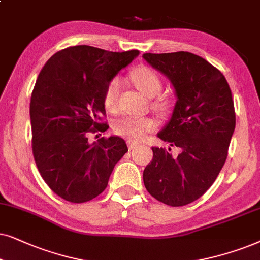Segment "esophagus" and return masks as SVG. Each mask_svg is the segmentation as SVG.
<instances>
[{"label":"esophagus","mask_w":260,"mask_h":260,"mask_svg":"<svg viewBox=\"0 0 260 260\" xmlns=\"http://www.w3.org/2000/svg\"><path fill=\"white\" fill-rule=\"evenodd\" d=\"M138 146H139V143L133 140H128V147H129V150H134V148H137Z\"/></svg>","instance_id":"1"}]
</instances>
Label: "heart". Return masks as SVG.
Returning <instances> with one entry per match:
<instances>
[{
  "label": "heart",
  "instance_id": "heart-1",
  "mask_svg": "<svg viewBox=\"0 0 260 260\" xmlns=\"http://www.w3.org/2000/svg\"><path fill=\"white\" fill-rule=\"evenodd\" d=\"M132 81L140 91L146 96H155L161 90L162 82L159 75L153 69L148 67H139L131 74ZM122 85V79L113 77L106 85L103 92V105L109 112H116L119 107V98ZM171 103L168 99L160 98L153 102V107L161 112H166L170 108ZM157 127V121L151 116H133L126 115L117 119L114 122V132L117 136L129 138L132 140H143L147 133L152 132Z\"/></svg>",
  "mask_w": 260,
  "mask_h": 260
}]
</instances>
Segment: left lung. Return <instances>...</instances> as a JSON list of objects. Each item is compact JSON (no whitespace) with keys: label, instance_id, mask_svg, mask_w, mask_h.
<instances>
[{"label":"left lung","instance_id":"left-lung-1","mask_svg":"<svg viewBox=\"0 0 260 260\" xmlns=\"http://www.w3.org/2000/svg\"><path fill=\"white\" fill-rule=\"evenodd\" d=\"M144 59L168 76L177 102L161 140L179 148L152 147L153 159L144 170L145 188L171 207L189 205L208 190L227 159L235 128L230 85L219 69L190 52L145 53Z\"/></svg>","mask_w":260,"mask_h":260}]
</instances>
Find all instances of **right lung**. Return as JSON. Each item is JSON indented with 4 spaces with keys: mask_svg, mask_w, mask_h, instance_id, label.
<instances>
[{
    "mask_svg": "<svg viewBox=\"0 0 260 260\" xmlns=\"http://www.w3.org/2000/svg\"><path fill=\"white\" fill-rule=\"evenodd\" d=\"M138 54L78 45L54 53L41 69L29 106L32 151L41 177L63 200L83 203L99 196L128 151L122 138L89 144L88 137L108 129L106 85Z\"/></svg>",
    "mask_w": 260,
    "mask_h": 260,
    "instance_id": "add662e5",
    "label": "right lung"
}]
</instances>
